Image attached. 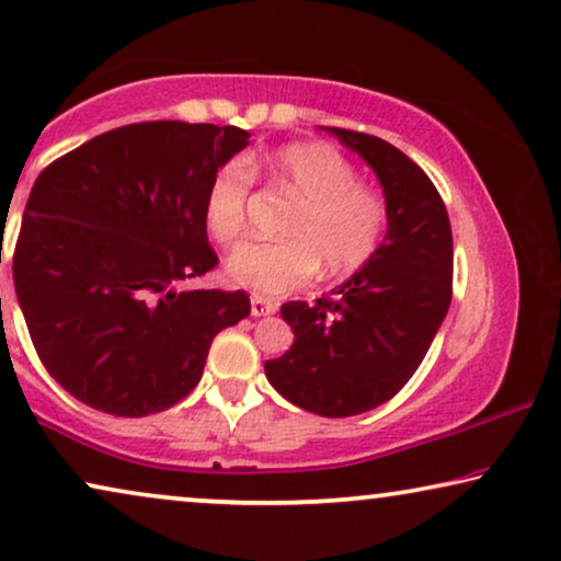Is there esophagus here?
Segmentation results:
<instances>
[{
	"label": "esophagus",
	"instance_id": "esophagus-1",
	"mask_svg": "<svg viewBox=\"0 0 561 561\" xmlns=\"http://www.w3.org/2000/svg\"><path fill=\"white\" fill-rule=\"evenodd\" d=\"M250 306H252V317H271V313L278 311V304L267 301L263 296H252Z\"/></svg>",
	"mask_w": 561,
	"mask_h": 561
}]
</instances>
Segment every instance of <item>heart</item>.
<instances>
[{"label":"heart","mask_w":561,"mask_h":561,"mask_svg":"<svg viewBox=\"0 0 561 561\" xmlns=\"http://www.w3.org/2000/svg\"><path fill=\"white\" fill-rule=\"evenodd\" d=\"M260 168L301 198L283 242H248L227 260L237 286L257 296H283L309 283L319 267L327 278H350L378 255L388 229V206L378 191L359 183L344 156L324 142L280 148ZM252 171L240 158L211 175L204 225L219 244H234L248 229Z\"/></svg>","instance_id":"b5f03b06"}]
</instances>
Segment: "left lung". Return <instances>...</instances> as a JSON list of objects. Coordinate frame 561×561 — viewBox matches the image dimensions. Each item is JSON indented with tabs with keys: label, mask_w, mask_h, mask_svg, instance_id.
I'll return each instance as SVG.
<instances>
[{
	"label": "left lung",
	"mask_w": 561,
	"mask_h": 561,
	"mask_svg": "<svg viewBox=\"0 0 561 561\" xmlns=\"http://www.w3.org/2000/svg\"><path fill=\"white\" fill-rule=\"evenodd\" d=\"M378 175L388 232L378 255L332 296L288 301L286 355L267 359L271 386L298 409L329 419L378 409L426 357L451 301V227L439 191L380 137L329 127Z\"/></svg>",
	"instance_id": "left-lung-1"
}]
</instances>
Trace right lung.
Returning a JSON list of instances; mask_svg holds the SVG:
<instances>
[{
  "instance_id": "1",
  "label": "right lung",
  "mask_w": 561,
  "mask_h": 561,
  "mask_svg": "<svg viewBox=\"0 0 561 561\" xmlns=\"http://www.w3.org/2000/svg\"><path fill=\"white\" fill-rule=\"evenodd\" d=\"M248 137L232 125L137 122L37 175L14 290L45 370L81 403L129 419L171 409L202 380L214 336L250 313L244 290L179 288L219 263L206 188Z\"/></svg>"
}]
</instances>
